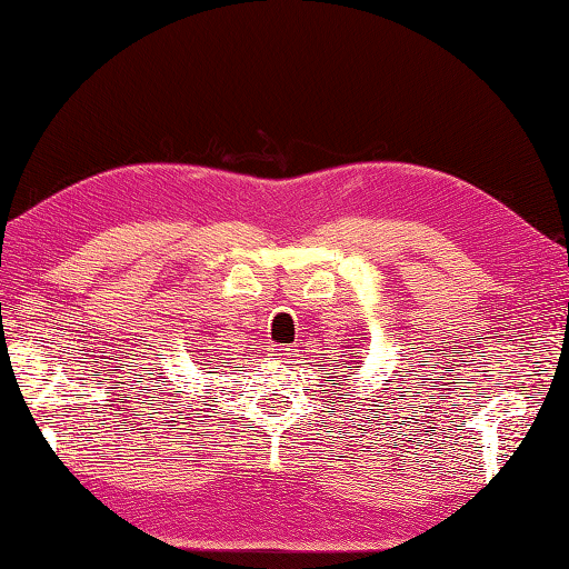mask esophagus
I'll list each match as a JSON object with an SVG mask.
<instances>
[{
  "mask_svg": "<svg viewBox=\"0 0 569 569\" xmlns=\"http://www.w3.org/2000/svg\"><path fill=\"white\" fill-rule=\"evenodd\" d=\"M274 355H277V357H282V360H290V357H295V350H292L290 345H284V347H277Z\"/></svg>",
  "mask_w": 569,
  "mask_h": 569,
  "instance_id": "1",
  "label": "esophagus"
}]
</instances>
